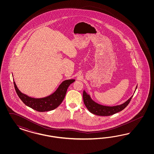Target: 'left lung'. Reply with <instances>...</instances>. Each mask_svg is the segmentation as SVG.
<instances>
[{
    "instance_id": "left-lung-1",
    "label": "left lung",
    "mask_w": 154,
    "mask_h": 154,
    "mask_svg": "<svg viewBox=\"0 0 154 154\" xmlns=\"http://www.w3.org/2000/svg\"><path fill=\"white\" fill-rule=\"evenodd\" d=\"M137 88V85L135 88V90ZM133 95L131 97V98L128 99L126 102L123 103L121 104L116 105L114 106H107L100 104L98 103L95 102L93 99L91 98L90 95L85 90H84L83 92V99L85 106L88 108L90 112L94 115H98V116H107L115 114L117 112H120L123 110L128 104L130 102L131 99L132 98Z\"/></svg>"
}]
</instances>
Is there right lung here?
Instances as JSON below:
<instances>
[{"label": "right lung", "mask_w": 154, "mask_h": 154, "mask_svg": "<svg viewBox=\"0 0 154 154\" xmlns=\"http://www.w3.org/2000/svg\"><path fill=\"white\" fill-rule=\"evenodd\" d=\"M75 81V79H69L63 81L54 93L41 98H32L21 93L14 81V83L16 93L26 106L38 112H46L55 109L60 104L65 98L68 87Z\"/></svg>", "instance_id": "obj_1"}]
</instances>
